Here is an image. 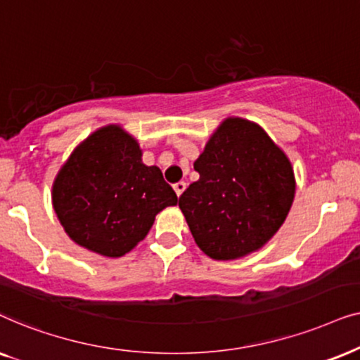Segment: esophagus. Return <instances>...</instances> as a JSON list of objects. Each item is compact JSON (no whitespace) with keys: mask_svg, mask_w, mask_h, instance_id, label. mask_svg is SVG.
<instances>
[{"mask_svg":"<svg viewBox=\"0 0 360 360\" xmlns=\"http://www.w3.org/2000/svg\"><path fill=\"white\" fill-rule=\"evenodd\" d=\"M172 188H174V193L177 194V198H179V195L184 193V189H186V183H184V181H179V183H176L174 186H172Z\"/></svg>","mask_w":360,"mask_h":360,"instance_id":"34e87169","label":"esophagus"}]
</instances>
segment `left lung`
Segmentation results:
<instances>
[{
  "instance_id": "left-lung-1",
  "label": "left lung",
  "mask_w": 360,
  "mask_h": 360,
  "mask_svg": "<svg viewBox=\"0 0 360 360\" xmlns=\"http://www.w3.org/2000/svg\"><path fill=\"white\" fill-rule=\"evenodd\" d=\"M194 169L199 179L181 195L179 207L195 243L215 260H233L265 245L293 204L288 158L245 120H225Z\"/></svg>"
}]
</instances>
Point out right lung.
I'll return each mask as SVG.
<instances>
[{"label": "right lung", "instance_id": "add662e5", "mask_svg": "<svg viewBox=\"0 0 360 360\" xmlns=\"http://www.w3.org/2000/svg\"><path fill=\"white\" fill-rule=\"evenodd\" d=\"M67 236L105 257H122L150 232L156 214L177 204L160 167L141 162L138 143L105 127L72 153L52 188Z\"/></svg>", "mask_w": 360, "mask_h": 360}]
</instances>
